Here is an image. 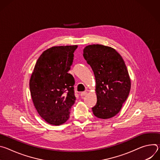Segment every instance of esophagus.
Here are the masks:
<instances>
[{
  "mask_svg": "<svg viewBox=\"0 0 160 160\" xmlns=\"http://www.w3.org/2000/svg\"><path fill=\"white\" fill-rule=\"evenodd\" d=\"M87 94V91H85V92H82L80 94V96H81L82 97H83V96H86Z\"/></svg>",
  "mask_w": 160,
  "mask_h": 160,
  "instance_id": "1",
  "label": "esophagus"
}]
</instances>
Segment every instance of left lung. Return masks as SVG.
Returning <instances> with one entry per match:
<instances>
[{
	"label": "left lung",
	"instance_id": "8db88e82",
	"mask_svg": "<svg viewBox=\"0 0 160 160\" xmlns=\"http://www.w3.org/2000/svg\"><path fill=\"white\" fill-rule=\"evenodd\" d=\"M83 56L96 78L97 103L94 115L101 119L115 117L127 100L131 82L121 55L111 47L101 44L88 45Z\"/></svg>",
	"mask_w": 160,
	"mask_h": 160
}]
</instances>
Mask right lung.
Masks as SVG:
<instances>
[{
    "mask_svg": "<svg viewBox=\"0 0 160 160\" xmlns=\"http://www.w3.org/2000/svg\"><path fill=\"white\" fill-rule=\"evenodd\" d=\"M78 45L54 46L40 56L30 80V90L39 115L52 125L64 123L70 117L76 97L75 79L68 73Z\"/></svg>",
    "mask_w": 160,
    "mask_h": 160,
    "instance_id": "1",
    "label": "right lung"
}]
</instances>
